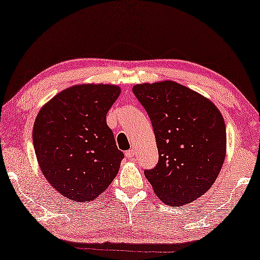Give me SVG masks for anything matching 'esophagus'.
Instances as JSON below:
<instances>
[{
	"mask_svg": "<svg viewBox=\"0 0 260 260\" xmlns=\"http://www.w3.org/2000/svg\"><path fill=\"white\" fill-rule=\"evenodd\" d=\"M134 154H135V151H134L133 149H129V150H127V151L125 152L126 157L128 158V159H133V157H134Z\"/></svg>",
	"mask_w": 260,
	"mask_h": 260,
	"instance_id": "esophagus-1",
	"label": "esophagus"
}]
</instances>
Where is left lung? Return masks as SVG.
<instances>
[{"instance_id":"left-lung-1","label":"left lung","mask_w":260,"mask_h":260,"mask_svg":"<svg viewBox=\"0 0 260 260\" xmlns=\"http://www.w3.org/2000/svg\"><path fill=\"white\" fill-rule=\"evenodd\" d=\"M133 93L149 115L158 149V163L146 178L168 206L192 203L223 166V117L211 101L174 81L137 84Z\"/></svg>"}]
</instances>
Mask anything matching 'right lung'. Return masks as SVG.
<instances>
[{"label":"right lung","mask_w":260,"mask_h":260,"mask_svg":"<svg viewBox=\"0 0 260 260\" xmlns=\"http://www.w3.org/2000/svg\"><path fill=\"white\" fill-rule=\"evenodd\" d=\"M111 84H80L46 103L34 125V146L49 184L68 199H96L112 183L123 152L106 114L120 94Z\"/></svg>","instance_id":"obj_1"}]
</instances>
